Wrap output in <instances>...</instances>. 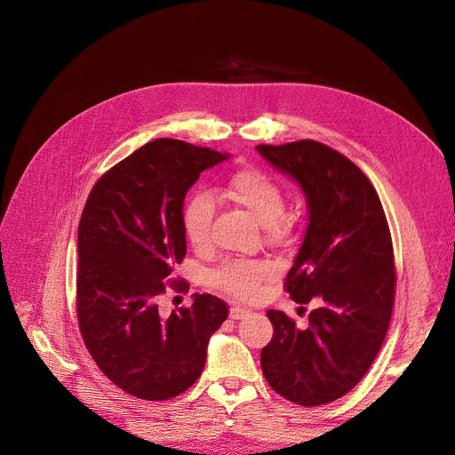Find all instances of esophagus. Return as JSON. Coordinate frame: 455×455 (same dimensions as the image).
<instances>
[{
	"label": "esophagus",
	"mask_w": 455,
	"mask_h": 455,
	"mask_svg": "<svg viewBox=\"0 0 455 455\" xmlns=\"http://www.w3.org/2000/svg\"><path fill=\"white\" fill-rule=\"evenodd\" d=\"M249 314H251L249 309H245V307H242V306H234V307H230V319H232V321L245 319Z\"/></svg>",
	"instance_id": "34e87169"
}]
</instances>
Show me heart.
<instances>
[{
	"label": "heart",
	"mask_w": 455,
	"mask_h": 455,
	"mask_svg": "<svg viewBox=\"0 0 455 455\" xmlns=\"http://www.w3.org/2000/svg\"><path fill=\"white\" fill-rule=\"evenodd\" d=\"M225 196L234 204L247 210L252 220L264 227L267 240L280 242L288 234V221L283 218L285 197L282 188L266 173L258 170H242L234 173L227 186ZM213 220V199L206 191L191 196L182 210V225L188 242L204 249L210 243ZM271 273V267L261 261H227L218 271L210 275V283L234 297L245 300L256 299L259 282Z\"/></svg>",
	"instance_id": "b5f03b06"
}]
</instances>
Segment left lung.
Returning a JSON list of instances; mask_svg holds the SVG:
<instances>
[{
	"mask_svg": "<svg viewBox=\"0 0 455 455\" xmlns=\"http://www.w3.org/2000/svg\"><path fill=\"white\" fill-rule=\"evenodd\" d=\"M256 151L306 197L307 227L285 288L297 304H317L306 328L269 309L275 333L261 371L283 398L328 403L360 384L386 339L396 280L389 225L374 186L341 153L314 140Z\"/></svg>",
	"mask_w": 455,
	"mask_h": 455,
	"instance_id": "left-lung-1",
	"label": "left lung"
}]
</instances>
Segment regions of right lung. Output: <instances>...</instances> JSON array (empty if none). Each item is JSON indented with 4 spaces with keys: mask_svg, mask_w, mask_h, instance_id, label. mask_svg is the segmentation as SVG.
<instances>
[{
    "mask_svg": "<svg viewBox=\"0 0 455 455\" xmlns=\"http://www.w3.org/2000/svg\"><path fill=\"white\" fill-rule=\"evenodd\" d=\"M230 158L160 138L107 172L84 204L79 234L77 317L93 362L125 393L173 398L196 384L225 300L196 293L162 317L158 299L186 254L182 210L204 170Z\"/></svg>",
    "mask_w": 455,
    "mask_h": 455,
    "instance_id": "add662e5",
    "label": "right lung"
}]
</instances>
